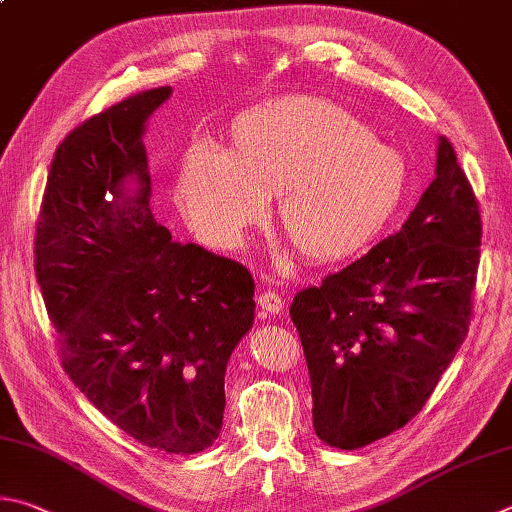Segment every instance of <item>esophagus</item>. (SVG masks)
<instances>
[{"instance_id":"34e87169","label":"esophagus","mask_w":512,"mask_h":512,"mask_svg":"<svg viewBox=\"0 0 512 512\" xmlns=\"http://www.w3.org/2000/svg\"><path fill=\"white\" fill-rule=\"evenodd\" d=\"M257 306H259V311H262V315H268V318H271V315H280L282 313L284 302H282V297L277 295V293L262 291V293L257 295Z\"/></svg>"}]
</instances>
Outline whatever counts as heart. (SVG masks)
<instances>
[{"mask_svg": "<svg viewBox=\"0 0 512 512\" xmlns=\"http://www.w3.org/2000/svg\"><path fill=\"white\" fill-rule=\"evenodd\" d=\"M405 161L347 109L318 96H280L232 118L228 145L183 156L174 201L206 244L232 250L275 194V224L311 262L365 248L401 206Z\"/></svg>", "mask_w": 512, "mask_h": 512, "instance_id": "1", "label": "heart"}]
</instances>
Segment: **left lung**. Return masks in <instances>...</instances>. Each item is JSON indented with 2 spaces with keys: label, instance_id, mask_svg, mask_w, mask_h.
Returning <instances> with one entry per match:
<instances>
[{
  "label": "left lung",
  "instance_id": "1",
  "mask_svg": "<svg viewBox=\"0 0 512 512\" xmlns=\"http://www.w3.org/2000/svg\"><path fill=\"white\" fill-rule=\"evenodd\" d=\"M481 217L448 138L396 235L293 297L311 376L313 430L358 450L414 418L466 340Z\"/></svg>",
  "mask_w": 512,
  "mask_h": 512
}]
</instances>
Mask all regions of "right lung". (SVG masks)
<instances>
[{"mask_svg":"<svg viewBox=\"0 0 512 512\" xmlns=\"http://www.w3.org/2000/svg\"><path fill=\"white\" fill-rule=\"evenodd\" d=\"M170 96H129L60 143L35 275L73 385L138 443L194 454L221 432L226 367L253 329L255 282L156 224L143 136Z\"/></svg>","mask_w":512,"mask_h":512,"instance_id":"1","label":"right lung"}]
</instances>
